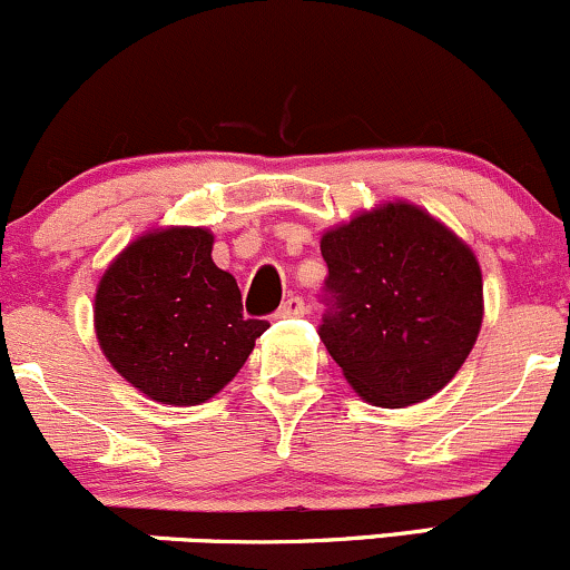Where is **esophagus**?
Wrapping results in <instances>:
<instances>
[{
    "instance_id": "1",
    "label": "esophagus",
    "mask_w": 570,
    "mask_h": 570,
    "mask_svg": "<svg viewBox=\"0 0 570 570\" xmlns=\"http://www.w3.org/2000/svg\"><path fill=\"white\" fill-rule=\"evenodd\" d=\"M306 315V306L298 296H291L287 302L277 309V317H304Z\"/></svg>"
}]
</instances>
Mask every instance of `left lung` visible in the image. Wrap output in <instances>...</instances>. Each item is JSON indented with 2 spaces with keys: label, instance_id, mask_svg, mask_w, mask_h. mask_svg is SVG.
Instances as JSON below:
<instances>
[{
  "label": "left lung",
  "instance_id": "left-lung-1",
  "mask_svg": "<svg viewBox=\"0 0 570 570\" xmlns=\"http://www.w3.org/2000/svg\"><path fill=\"white\" fill-rule=\"evenodd\" d=\"M331 312L320 338L363 401L404 409L436 395L474 350L482 268L417 204L363 209L320 236Z\"/></svg>",
  "mask_w": 570,
  "mask_h": 570
}]
</instances>
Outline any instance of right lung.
Instances as JSON below:
<instances>
[{
    "label": "right lung",
    "mask_w": 570,
    "mask_h": 570,
    "mask_svg": "<svg viewBox=\"0 0 570 570\" xmlns=\"http://www.w3.org/2000/svg\"><path fill=\"white\" fill-rule=\"evenodd\" d=\"M202 226L150 228L101 274L94 296L96 342L110 366L169 406L220 393L250 357L266 320H245L234 274L213 261Z\"/></svg>",
    "instance_id": "1"
}]
</instances>
